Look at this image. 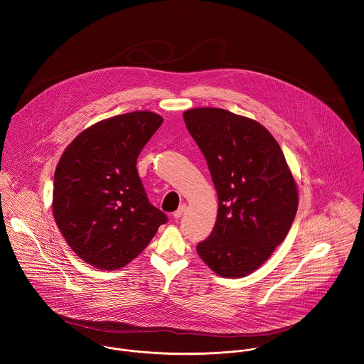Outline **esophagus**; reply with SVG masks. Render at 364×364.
<instances>
[{"instance_id":"esophagus-1","label":"esophagus","mask_w":364,"mask_h":364,"mask_svg":"<svg viewBox=\"0 0 364 364\" xmlns=\"http://www.w3.org/2000/svg\"><path fill=\"white\" fill-rule=\"evenodd\" d=\"M184 212H186V205H181V206L173 213V218H174V219H180V218L184 215Z\"/></svg>"}]
</instances>
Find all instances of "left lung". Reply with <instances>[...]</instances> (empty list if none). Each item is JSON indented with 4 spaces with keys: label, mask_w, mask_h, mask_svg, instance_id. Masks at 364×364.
<instances>
[{
    "label": "left lung",
    "mask_w": 364,
    "mask_h": 364,
    "mask_svg": "<svg viewBox=\"0 0 364 364\" xmlns=\"http://www.w3.org/2000/svg\"><path fill=\"white\" fill-rule=\"evenodd\" d=\"M183 116L219 198L213 231L196 252L216 274L245 277L287 237L298 209L296 183L279 142L256 120L220 108Z\"/></svg>",
    "instance_id": "1"
}]
</instances>
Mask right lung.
Here are the masks:
<instances>
[{
  "instance_id": "obj_1",
  "label": "right lung",
  "mask_w": 364,
  "mask_h": 364,
  "mask_svg": "<svg viewBox=\"0 0 364 364\" xmlns=\"http://www.w3.org/2000/svg\"><path fill=\"white\" fill-rule=\"evenodd\" d=\"M164 119L117 114L82 132L62 154L54 176L53 213L73 252L101 270L137 257L168 216L149 203L137 158Z\"/></svg>"
}]
</instances>
